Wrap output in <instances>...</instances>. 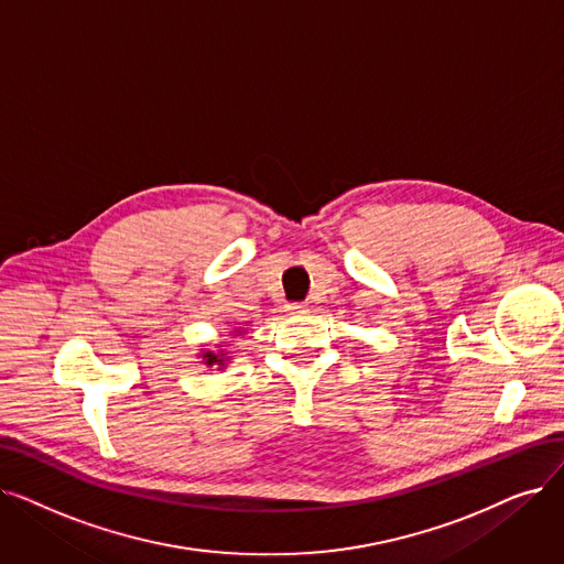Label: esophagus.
Segmentation results:
<instances>
[{
	"instance_id": "obj_1",
	"label": "esophagus",
	"mask_w": 564,
	"mask_h": 564,
	"mask_svg": "<svg viewBox=\"0 0 564 564\" xmlns=\"http://www.w3.org/2000/svg\"><path fill=\"white\" fill-rule=\"evenodd\" d=\"M306 308H308L306 304H288V306H285V311H288L290 315H300V313H306Z\"/></svg>"
}]
</instances>
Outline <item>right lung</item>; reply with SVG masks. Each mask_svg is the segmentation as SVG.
Masks as SVG:
<instances>
[{"mask_svg": "<svg viewBox=\"0 0 564 564\" xmlns=\"http://www.w3.org/2000/svg\"><path fill=\"white\" fill-rule=\"evenodd\" d=\"M235 334H247V329H243V327H237V329H235ZM198 357L203 359V364L207 366V369H212V366H216L218 371L226 369L228 361H230V352L226 350V346H221V343H216V350L203 348V350L198 352Z\"/></svg>", "mask_w": 564, "mask_h": 564, "instance_id": "add662e5", "label": "right lung"}]
</instances>
